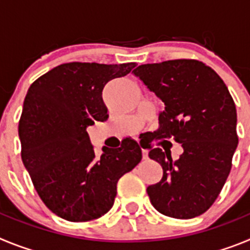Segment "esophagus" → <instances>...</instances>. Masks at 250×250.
I'll list each match as a JSON object with an SVG mask.
<instances>
[{
	"mask_svg": "<svg viewBox=\"0 0 250 250\" xmlns=\"http://www.w3.org/2000/svg\"><path fill=\"white\" fill-rule=\"evenodd\" d=\"M143 160H147L149 159V155H147V150H144L143 149Z\"/></svg>",
	"mask_w": 250,
	"mask_h": 250,
	"instance_id": "esophagus-1",
	"label": "esophagus"
}]
</instances>
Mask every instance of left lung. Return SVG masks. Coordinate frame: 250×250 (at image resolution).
Wrapping results in <instances>:
<instances>
[{"label": "left lung", "instance_id": "1", "mask_svg": "<svg viewBox=\"0 0 250 250\" xmlns=\"http://www.w3.org/2000/svg\"><path fill=\"white\" fill-rule=\"evenodd\" d=\"M164 103L159 138H174L183 154L173 160L156 147L149 158L163 167V178L147 187L159 213L190 219L211 207L230 173L238 146L237 110L229 90L213 68L196 60H171L134 70Z\"/></svg>", "mask_w": 250, "mask_h": 250}]
</instances>
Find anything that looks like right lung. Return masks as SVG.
<instances>
[{"label": "right lung", "mask_w": 250, "mask_h": 250, "mask_svg": "<svg viewBox=\"0 0 250 250\" xmlns=\"http://www.w3.org/2000/svg\"><path fill=\"white\" fill-rule=\"evenodd\" d=\"M134 62L56 66L30 86L19 124L22 163L46 207L68 222H89L114 205L119 179L141 160V149L124 139L96 156L86 129L105 121V85Z\"/></svg>", "instance_id": "obj_1"}]
</instances>
